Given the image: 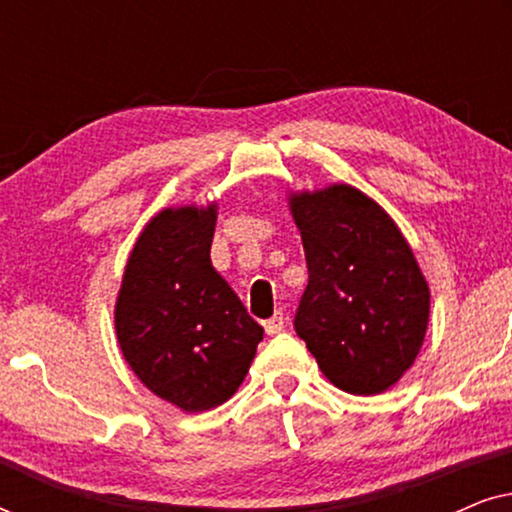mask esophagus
<instances>
[{
    "label": "esophagus",
    "instance_id": "esophagus-1",
    "mask_svg": "<svg viewBox=\"0 0 512 512\" xmlns=\"http://www.w3.org/2000/svg\"><path fill=\"white\" fill-rule=\"evenodd\" d=\"M284 326H286V317L282 312H275V314H272V319L265 321V333L277 335V333L284 331Z\"/></svg>",
    "mask_w": 512,
    "mask_h": 512
}]
</instances>
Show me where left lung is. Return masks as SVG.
Here are the masks:
<instances>
[{
    "label": "left lung",
    "mask_w": 512,
    "mask_h": 512,
    "mask_svg": "<svg viewBox=\"0 0 512 512\" xmlns=\"http://www.w3.org/2000/svg\"><path fill=\"white\" fill-rule=\"evenodd\" d=\"M291 214L307 261L298 338L335 387L382 394L412 366L429 324V286L412 249L352 186L293 195Z\"/></svg>",
    "instance_id": "obj_1"
}]
</instances>
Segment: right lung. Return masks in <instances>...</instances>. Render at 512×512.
<instances>
[{"instance_id": "add662e5", "label": "right lung", "mask_w": 512, "mask_h": 512, "mask_svg": "<svg viewBox=\"0 0 512 512\" xmlns=\"http://www.w3.org/2000/svg\"><path fill=\"white\" fill-rule=\"evenodd\" d=\"M214 226V205L153 216L125 265L116 303L125 361L153 394L186 412L226 403L263 340V328L212 268Z\"/></svg>"}]
</instances>
